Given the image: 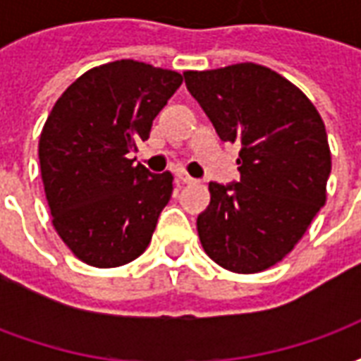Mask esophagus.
Returning a JSON list of instances; mask_svg holds the SVG:
<instances>
[{"label": "esophagus", "mask_w": 361, "mask_h": 361, "mask_svg": "<svg viewBox=\"0 0 361 361\" xmlns=\"http://www.w3.org/2000/svg\"><path fill=\"white\" fill-rule=\"evenodd\" d=\"M178 180L181 181V183H195V178H191V176H188L185 172H178Z\"/></svg>", "instance_id": "esophagus-1"}]
</instances>
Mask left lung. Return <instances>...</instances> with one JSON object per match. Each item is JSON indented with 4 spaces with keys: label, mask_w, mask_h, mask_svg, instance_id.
I'll return each mask as SVG.
<instances>
[{
    "label": "left lung",
    "mask_w": 361,
    "mask_h": 361,
    "mask_svg": "<svg viewBox=\"0 0 361 361\" xmlns=\"http://www.w3.org/2000/svg\"><path fill=\"white\" fill-rule=\"evenodd\" d=\"M185 85L222 141L240 142V181L209 183L197 216L207 255L232 272L286 257L326 201L325 123L302 90L257 63L185 71Z\"/></svg>",
    "instance_id": "left-lung-1"
}]
</instances>
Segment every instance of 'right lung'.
Here are the masks:
<instances>
[{"label": "right lung", "mask_w": 361, "mask_h": 361, "mask_svg": "<svg viewBox=\"0 0 361 361\" xmlns=\"http://www.w3.org/2000/svg\"><path fill=\"white\" fill-rule=\"evenodd\" d=\"M183 77L119 59L81 75L44 123L38 157L51 222L82 263L121 267L150 243L173 176L129 158Z\"/></svg>", "instance_id": "add662e5"}]
</instances>
